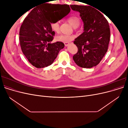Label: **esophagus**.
Returning <instances> with one entry per match:
<instances>
[{
	"instance_id": "esophagus-1",
	"label": "esophagus",
	"mask_w": 128,
	"mask_h": 128,
	"mask_svg": "<svg viewBox=\"0 0 128 128\" xmlns=\"http://www.w3.org/2000/svg\"><path fill=\"white\" fill-rule=\"evenodd\" d=\"M64 44L66 46H68L70 43H69V42H64Z\"/></svg>"
}]
</instances>
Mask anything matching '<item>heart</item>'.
Segmentation results:
<instances>
[{
  "label": "heart",
  "mask_w": 128,
  "mask_h": 128,
  "mask_svg": "<svg viewBox=\"0 0 128 128\" xmlns=\"http://www.w3.org/2000/svg\"><path fill=\"white\" fill-rule=\"evenodd\" d=\"M67 21L74 28L76 29L80 24V19L77 16H72L67 18ZM50 27L53 32L59 33L60 32V22L59 21H52L50 23ZM75 36L74 34H61L57 36L56 39L57 41L62 42H69L74 39Z\"/></svg>",
  "instance_id": "heart-1"
}]
</instances>
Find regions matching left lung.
Returning a JSON list of instances; mask_svg holds the SVG:
<instances>
[{
    "mask_svg": "<svg viewBox=\"0 0 128 128\" xmlns=\"http://www.w3.org/2000/svg\"><path fill=\"white\" fill-rule=\"evenodd\" d=\"M84 22V32L74 42L78 51L72 58L79 67L90 68L98 64L107 51L110 40L109 24L104 15L90 6L70 5Z\"/></svg>",
    "mask_w": 128,
    "mask_h": 128,
    "instance_id": "left-lung-1",
    "label": "left lung"
}]
</instances>
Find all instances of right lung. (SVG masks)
Instances as JSON below:
<instances>
[{
    "label": "right lung",
    "mask_w": 128,
    "mask_h": 128,
    "mask_svg": "<svg viewBox=\"0 0 128 128\" xmlns=\"http://www.w3.org/2000/svg\"><path fill=\"white\" fill-rule=\"evenodd\" d=\"M55 7V10L57 8L66 13L70 10L68 5ZM53 9L50 4L36 7L26 17L20 27L19 40L22 51L29 62L37 68L51 65L64 46L61 42L51 43L55 32L51 30L50 23L58 21L53 19L58 13H53Z\"/></svg>",
    "instance_id": "add662e5"
}]
</instances>
